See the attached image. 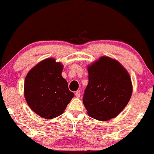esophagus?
<instances>
[{"mask_svg": "<svg viewBox=\"0 0 154 154\" xmlns=\"http://www.w3.org/2000/svg\"><path fill=\"white\" fill-rule=\"evenodd\" d=\"M81 96V91L80 90H78V91H76V93H75V96H76L77 98H79Z\"/></svg>", "mask_w": 154, "mask_h": 154, "instance_id": "esophagus-1", "label": "esophagus"}]
</instances>
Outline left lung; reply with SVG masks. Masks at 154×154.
Instances as JSON below:
<instances>
[{"mask_svg":"<svg viewBox=\"0 0 154 154\" xmlns=\"http://www.w3.org/2000/svg\"><path fill=\"white\" fill-rule=\"evenodd\" d=\"M89 82L83 103L90 117L99 121L115 118L129 102L133 85L127 69L117 60L101 56L88 66Z\"/></svg>","mask_w":154,"mask_h":154,"instance_id":"8db88e82","label":"left lung"}]
</instances>
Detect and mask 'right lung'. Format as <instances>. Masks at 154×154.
<instances>
[{"instance_id":"1","label":"right lung","mask_w":154,"mask_h":154,"mask_svg":"<svg viewBox=\"0 0 154 154\" xmlns=\"http://www.w3.org/2000/svg\"><path fill=\"white\" fill-rule=\"evenodd\" d=\"M64 66L54 58L42 60L28 72L24 81V97L33 112L52 119L64 112L74 97L61 75Z\"/></svg>"}]
</instances>
